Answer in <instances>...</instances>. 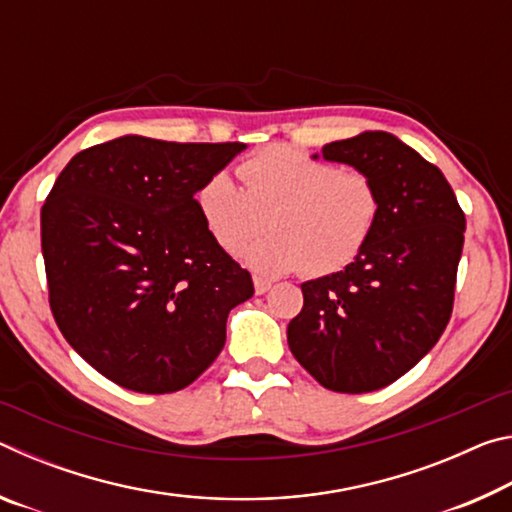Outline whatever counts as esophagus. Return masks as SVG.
I'll return each mask as SVG.
<instances>
[{
  "label": "esophagus",
  "mask_w": 512,
  "mask_h": 512,
  "mask_svg": "<svg viewBox=\"0 0 512 512\" xmlns=\"http://www.w3.org/2000/svg\"><path fill=\"white\" fill-rule=\"evenodd\" d=\"M255 293L257 296H264V293L273 287L271 280H266V277H255Z\"/></svg>",
  "instance_id": "34e87169"
}]
</instances>
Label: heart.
<instances>
[{"instance_id": "obj_1", "label": "heart", "mask_w": 512, "mask_h": 512, "mask_svg": "<svg viewBox=\"0 0 512 512\" xmlns=\"http://www.w3.org/2000/svg\"><path fill=\"white\" fill-rule=\"evenodd\" d=\"M237 173L241 187L225 171L207 176L194 205L216 246L228 253L257 235L264 216L268 235L239 253L259 273L341 271L361 255L379 223L381 198L368 173L341 169L296 146H266Z\"/></svg>"}]
</instances>
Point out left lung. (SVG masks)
Listing matches in <instances>:
<instances>
[{
    "instance_id": "8db88e82",
    "label": "left lung",
    "mask_w": 512,
    "mask_h": 512,
    "mask_svg": "<svg viewBox=\"0 0 512 512\" xmlns=\"http://www.w3.org/2000/svg\"><path fill=\"white\" fill-rule=\"evenodd\" d=\"M323 158L368 173L381 214L345 271L302 284L305 305L287 339L320 386L370 393L409 372L445 332L465 214L443 171L391 133L325 144Z\"/></svg>"
}]
</instances>
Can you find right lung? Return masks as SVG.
<instances>
[{
    "mask_svg": "<svg viewBox=\"0 0 512 512\" xmlns=\"http://www.w3.org/2000/svg\"><path fill=\"white\" fill-rule=\"evenodd\" d=\"M241 142L124 135L76 153L40 212L49 307L115 384L176 393L212 366L253 277L205 230L194 194Z\"/></svg>",
    "mask_w": 512,
    "mask_h": 512,
    "instance_id": "1",
    "label": "right lung"
}]
</instances>
